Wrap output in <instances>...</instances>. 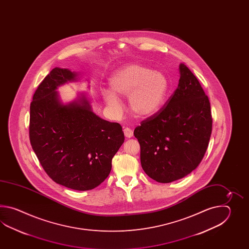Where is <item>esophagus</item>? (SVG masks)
<instances>
[{"label":"esophagus","instance_id":"1","mask_svg":"<svg viewBox=\"0 0 249 249\" xmlns=\"http://www.w3.org/2000/svg\"><path fill=\"white\" fill-rule=\"evenodd\" d=\"M124 136L126 138H131L132 137V135H133V131H132L131 128H124Z\"/></svg>","mask_w":249,"mask_h":249}]
</instances>
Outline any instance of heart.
Returning <instances> with one entry per match:
<instances>
[{
	"mask_svg": "<svg viewBox=\"0 0 249 249\" xmlns=\"http://www.w3.org/2000/svg\"><path fill=\"white\" fill-rule=\"evenodd\" d=\"M169 82L165 74L142 64L120 69L109 79L111 91L103 90L107 104L117 113L122 105L117 97H127L130 109L137 117H148L159 111L164 103Z\"/></svg>",
	"mask_w": 249,
	"mask_h": 249,
	"instance_id": "obj_1",
	"label": "heart"
}]
</instances>
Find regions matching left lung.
<instances>
[{
    "label": "left lung",
    "mask_w": 249,
    "mask_h": 249,
    "mask_svg": "<svg viewBox=\"0 0 249 249\" xmlns=\"http://www.w3.org/2000/svg\"><path fill=\"white\" fill-rule=\"evenodd\" d=\"M175 92L159 111L138 125L133 134L141 147L144 172L168 183L189 175L204 158L211 137V107L190 69L180 65Z\"/></svg>",
    "instance_id": "obj_1"
}]
</instances>
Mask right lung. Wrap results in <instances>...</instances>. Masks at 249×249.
<instances>
[{
    "mask_svg": "<svg viewBox=\"0 0 249 249\" xmlns=\"http://www.w3.org/2000/svg\"><path fill=\"white\" fill-rule=\"evenodd\" d=\"M69 69H53L30 105L29 139L48 176L75 191H89L109 175L112 159L124 142L122 126L96 116L88 101L62 105L56 89L75 79Z\"/></svg>",
    "mask_w": 249,
    "mask_h": 249,
    "instance_id": "add662e5",
    "label": "right lung"
}]
</instances>
